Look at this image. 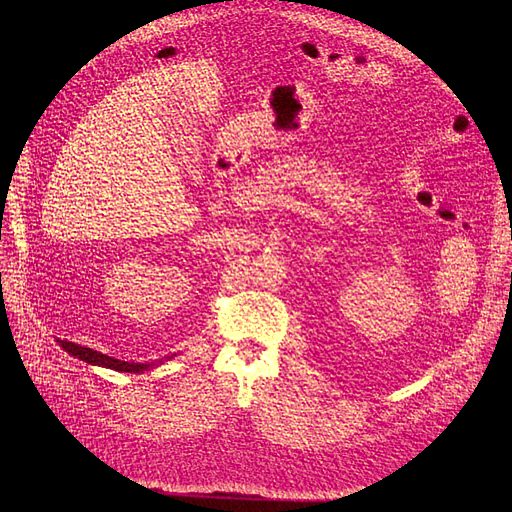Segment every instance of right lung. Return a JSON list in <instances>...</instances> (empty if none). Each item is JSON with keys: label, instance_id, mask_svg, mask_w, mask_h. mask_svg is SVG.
<instances>
[{"label": "right lung", "instance_id": "right-lung-1", "mask_svg": "<svg viewBox=\"0 0 512 512\" xmlns=\"http://www.w3.org/2000/svg\"><path fill=\"white\" fill-rule=\"evenodd\" d=\"M58 344L64 348V351L74 357V359H80L85 361L89 365H97V367H105V369H114V371H122V373H145L157 365L164 363V359L157 361V363H134V361H120L116 357H107L99 351H93V348H87V346H80V344H74V342H68V340H58ZM174 357V355H172ZM172 357H166V359H172Z\"/></svg>", "mask_w": 512, "mask_h": 512}]
</instances>
